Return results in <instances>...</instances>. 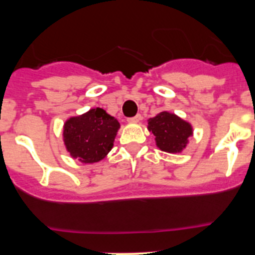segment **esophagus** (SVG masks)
<instances>
[{"label": "esophagus", "instance_id": "obj_1", "mask_svg": "<svg viewBox=\"0 0 255 255\" xmlns=\"http://www.w3.org/2000/svg\"><path fill=\"white\" fill-rule=\"evenodd\" d=\"M142 120V116L140 115H137V116H134V117H130V118H128V122L129 123H138L139 122V121Z\"/></svg>", "mask_w": 255, "mask_h": 255}]
</instances>
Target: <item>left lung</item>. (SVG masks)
I'll return each instance as SVG.
<instances>
[{"mask_svg": "<svg viewBox=\"0 0 255 255\" xmlns=\"http://www.w3.org/2000/svg\"><path fill=\"white\" fill-rule=\"evenodd\" d=\"M148 129L155 137L156 146L166 153H180L186 148L192 135V127L189 122L166 111L149 118Z\"/></svg>", "mask_w": 255, "mask_h": 255, "instance_id": "obj_1", "label": "left lung"}]
</instances>
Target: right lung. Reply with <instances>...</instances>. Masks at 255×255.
<instances>
[{
  "mask_svg": "<svg viewBox=\"0 0 255 255\" xmlns=\"http://www.w3.org/2000/svg\"><path fill=\"white\" fill-rule=\"evenodd\" d=\"M120 123L115 117L100 107L91 109L66 121L64 144L70 155L81 163H97L110 153Z\"/></svg>",
  "mask_w": 255,
  "mask_h": 255,
  "instance_id": "right-lung-1",
  "label": "right lung"
}]
</instances>
